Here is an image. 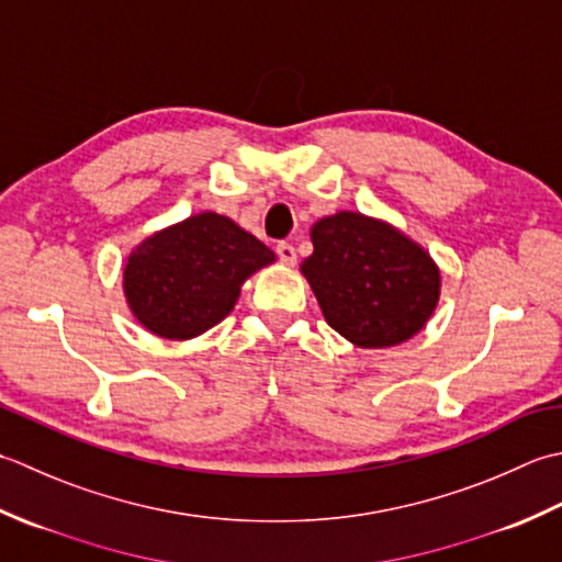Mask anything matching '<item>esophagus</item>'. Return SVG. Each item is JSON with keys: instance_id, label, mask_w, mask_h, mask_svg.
Masks as SVG:
<instances>
[{"instance_id": "obj_1", "label": "esophagus", "mask_w": 562, "mask_h": 562, "mask_svg": "<svg viewBox=\"0 0 562 562\" xmlns=\"http://www.w3.org/2000/svg\"><path fill=\"white\" fill-rule=\"evenodd\" d=\"M277 255L283 261V265H295V247L291 243H279L277 245Z\"/></svg>"}]
</instances>
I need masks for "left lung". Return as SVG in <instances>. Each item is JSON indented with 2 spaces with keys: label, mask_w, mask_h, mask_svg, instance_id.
<instances>
[{
  "label": "left lung",
  "mask_w": 562,
  "mask_h": 562,
  "mask_svg": "<svg viewBox=\"0 0 562 562\" xmlns=\"http://www.w3.org/2000/svg\"><path fill=\"white\" fill-rule=\"evenodd\" d=\"M303 261L327 323L363 349L393 347L425 327L439 269L422 247L371 217L337 213L313 227Z\"/></svg>",
  "instance_id": "left-lung-1"
}]
</instances>
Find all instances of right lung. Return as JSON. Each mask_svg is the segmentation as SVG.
Here are the masks:
<instances>
[{"instance_id": "obj_1", "label": "right lung", "mask_w": 562, "mask_h": 562, "mask_svg": "<svg viewBox=\"0 0 562 562\" xmlns=\"http://www.w3.org/2000/svg\"><path fill=\"white\" fill-rule=\"evenodd\" d=\"M273 251L231 217L199 213L147 237L125 265V297L150 331L189 339L233 311L239 285Z\"/></svg>"}]
</instances>
